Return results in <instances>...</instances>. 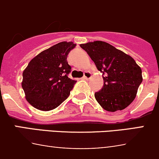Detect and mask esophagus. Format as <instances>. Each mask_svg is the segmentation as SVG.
I'll return each instance as SVG.
<instances>
[{"label":"esophagus","mask_w":159,"mask_h":159,"mask_svg":"<svg viewBox=\"0 0 159 159\" xmlns=\"http://www.w3.org/2000/svg\"><path fill=\"white\" fill-rule=\"evenodd\" d=\"M91 77V74L89 71H85L84 73V76H83V79H89Z\"/></svg>","instance_id":"esophagus-1"}]
</instances>
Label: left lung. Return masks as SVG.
I'll return each mask as SVG.
<instances>
[{"mask_svg":"<svg viewBox=\"0 0 159 159\" xmlns=\"http://www.w3.org/2000/svg\"><path fill=\"white\" fill-rule=\"evenodd\" d=\"M80 46L102 73L104 86L94 94L99 105L112 112L127 108L135 98L142 81V69L135 61L105 41H96Z\"/></svg>","mask_w":159,"mask_h":159,"instance_id":"obj_1","label":"left lung"}]
</instances>
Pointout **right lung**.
<instances>
[{"label": "right lung", "instance_id": "1", "mask_svg": "<svg viewBox=\"0 0 159 159\" xmlns=\"http://www.w3.org/2000/svg\"><path fill=\"white\" fill-rule=\"evenodd\" d=\"M76 44L62 41L35 56L23 71L22 89L27 101L41 111L58 107L70 94L76 81L68 78L67 57Z\"/></svg>", "mask_w": 159, "mask_h": 159}]
</instances>
